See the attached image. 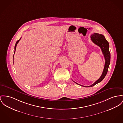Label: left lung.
Here are the masks:
<instances>
[{"mask_svg":"<svg viewBox=\"0 0 123 123\" xmlns=\"http://www.w3.org/2000/svg\"><path fill=\"white\" fill-rule=\"evenodd\" d=\"M90 37H91V40L92 42L95 44H96L98 46L101 48L102 53L103 54V55L105 57V65L104 68V70L101 76L97 81H96L91 85L89 86H85L79 84L77 83L74 82L76 84L85 87H92L99 82H101L104 79V78L105 77L107 73L109 66L110 64V61H111V54L109 51V42L107 41L105 39V36L101 34H99L98 33H94L91 34Z\"/></svg>","mask_w":123,"mask_h":123,"instance_id":"1","label":"left lung"}]
</instances>
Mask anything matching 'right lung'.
Segmentation results:
<instances>
[{
	"instance_id": "1",
	"label": "right lung",
	"mask_w": 123,
	"mask_h": 123,
	"mask_svg": "<svg viewBox=\"0 0 123 123\" xmlns=\"http://www.w3.org/2000/svg\"><path fill=\"white\" fill-rule=\"evenodd\" d=\"M21 39V38H20ZM20 39L19 40H18V41H17L16 43V44H15V47H14V49H15V51H14V53H15V50H16V46L17 45V44L18 43V42H19V41H20Z\"/></svg>"
}]
</instances>
